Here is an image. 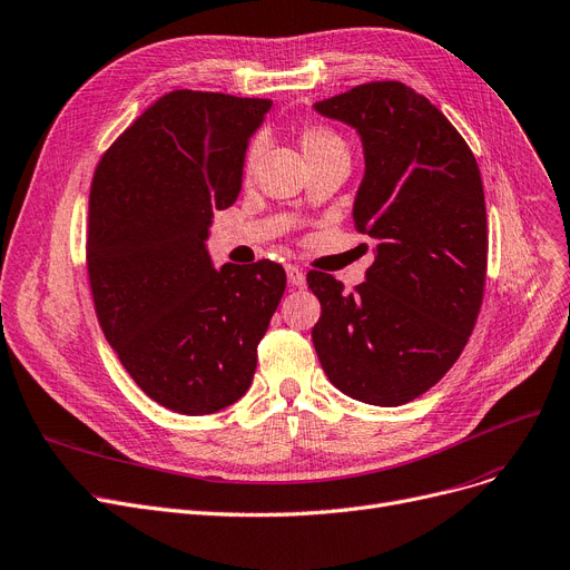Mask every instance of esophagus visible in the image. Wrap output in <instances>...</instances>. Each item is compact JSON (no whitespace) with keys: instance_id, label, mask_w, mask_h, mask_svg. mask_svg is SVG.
<instances>
[{"instance_id":"1","label":"esophagus","mask_w":570,"mask_h":570,"mask_svg":"<svg viewBox=\"0 0 570 570\" xmlns=\"http://www.w3.org/2000/svg\"><path fill=\"white\" fill-rule=\"evenodd\" d=\"M286 277H288V284L295 288L305 286V272L298 265H286Z\"/></svg>"}]
</instances>
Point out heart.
<instances>
[{
	"instance_id": "obj_1",
	"label": "heart",
	"mask_w": 570,
	"mask_h": 570,
	"mask_svg": "<svg viewBox=\"0 0 570 570\" xmlns=\"http://www.w3.org/2000/svg\"><path fill=\"white\" fill-rule=\"evenodd\" d=\"M298 141L309 167H316L328 160H350V148H346V141L342 139V135L331 126H324V122H309V126L301 130ZM256 151H258L256 144L246 151V160H244L246 171L252 169Z\"/></svg>"
}]
</instances>
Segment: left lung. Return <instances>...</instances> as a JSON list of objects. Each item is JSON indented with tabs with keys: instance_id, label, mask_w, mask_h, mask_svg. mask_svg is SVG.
I'll return each mask as SVG.
<instances>
[{
	"instance_id": "1",
	"label": "left lung",
	"mask_w": 570,
	"mask_h": 570,
	"mask_svg": "<svg viewBox=\"0 0 570 570\" xmlns=\"http://www.w3.org/2000/svg\"><path fill=\"white\" fill-rule=\"evenodd\" d=\"M356 130L365 171L354 226L375 237V263L354 293L324 272L312 342L321 367L367 405L414 401L456 363L480 314L487 277L482 177L463 137L424 95L375 81L316 102Z\"/></svg>"
}]
</instances>
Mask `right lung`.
Instances as JSON below:
<instances>
[{
    "mask_svg": "<svg viewBox=\"0 0 570 570\" xmlns=\"http://www.w3.org/2000/svg\"><path fill=\"white\" fill-rule=\"evenodd\" d=\"M269 100L175 90L122 132L92 177L88 277L107 342L137 386L179 414H212L252 386L279 263L214 267V214L242 190Z\"/></svg>",
    "mask_w": 570,
    "mask_h": 570,
    "instance_id": "right-lung-1",
    "label": "right lung"
}]
</instances>
